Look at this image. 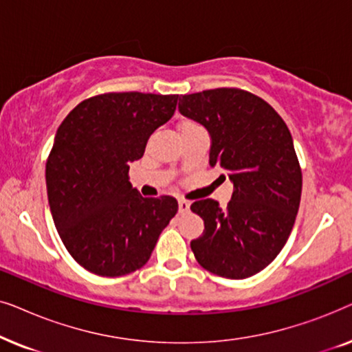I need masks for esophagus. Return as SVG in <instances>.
I'll return each instance as SVG.
<instances>
[{
  "instance_id": "1",
  "label": "esophagus",
  "mask_w": 352,
  "mask_h": 352,
  "mask_svg": "<svg viewBox=\"0 0 352 352\" xmlns=\"http://www.w3.org/2000/svg\"><path fill=\"white\" fill-rule=\"evenodd\" d=\"M177 205H179L181 213H186V211H189V208H190V204L187 200H184V199L177 200Z\"/></svg>"
}]
</instances>
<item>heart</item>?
<instances>
[{
    "instance_id": "obj_1",
    "label": "heart",
    "mask_w": 352,
    "mask_h": 352,
    "mask_svg": "<svg viewBox=\"0 0 352 352\" xmlns=\"http://www.w3.org/2000/svg\"><path fill=\"white\" fill-rule=\"evenodd\" d=\"M194 128H200V124L192 122V120H184V122L179 123V133L186 131V129H194Z\"/></svg>"
}]
</instances>
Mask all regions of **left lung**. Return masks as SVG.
I'll return each instance as SVG.
<instances>
[{
    "instance_id": "8db88e82",
    "label": "left lung",
    "mask_w": 352,
    "mask_h": 352,
    "mask_svg": "<svg viewBox=\"0 0 352 352\" xmlns=\"http://www.w3.org/2000/svg\"><path fill=\"white\" fill-rule=\"evenodd\" d=\"M179 112L206 128L210 165L234 184L228 210L213 199L190 205L205 223L192 252L216 276L252 277L280 253L300 208L302 176L290 129L266 100L239 88L184 94Z\"/></svg>"
}]
</instances>
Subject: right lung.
I'll return each mask as SVG.
<instances>
[{
    "instance_id": "obj_1",
    "label": "right lung",
    "mask_w": 352,
    "mask_h": 352,
    "mask_svg": "<svg viewBox=\"0 0 352 352\" xmlns=\"http://www.w3.org/2000/svg\"><path fill=\"white\" fill-rule=\"evenodd\" d=\"M177 99L99 94L76 105L57 129L46 162L47 200L62 243L86 271L118 277L141 269L177 213L176 199H144L128 176Z\"/></svg>"
}]
</instances>
